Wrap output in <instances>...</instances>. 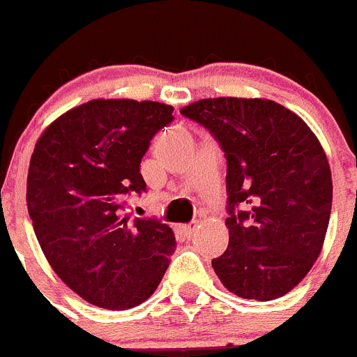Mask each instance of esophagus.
<instances>
[{
    "mask_svg": "<svg viewBox=\"0 0 357 357\" xmlns=\"http://www.w3.org/2000/svg\"><path fill=\"white\" fill-rule=\"evenodd\" d=\"M182 229H183V232H185V236H189V238H190V236H192L194 232H196L197 229H199V222L194 220V222H190V224L183 225Z\"/></svg>",
    "mask_w": 357,
    "mask_h": 357,
    "instance_id": "esophagus-1",
    "label": "esophagus"
}]
</instances>
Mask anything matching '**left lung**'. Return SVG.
<instances>
[{
  "mask_svg": "<svg viewBox=\"0 0 357 357\" xmlns=\"http://www.w3.org/2000/svg\"><path fill=\"white\" fill-rule=\"evenodd\" d=\"M180 114L213 135L227 161L229 246L211 260L218 280L243 298L274 300L319 257L333 183L309 126L267 98L218 97Z\"/></svg>",
  "mask_w": 357,
  "mask_h": 357,
  "instance_id": "obj_1",
  "label": "left lung"
}]
</instances>
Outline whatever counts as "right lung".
Returning <instances> with one entry per match:
<instances>
[{
  "mask_svg": "<svg viewBox=\"0 0 357 357\" xmlns=\"http://www.w3.org/2000/svg\"><path fill=\"white\" fill-rule=\"evenodd\" d=\"M174 107L98 98L43 132L27 174V210L45 257L81 298L111 310L154 294L175 236L158 218L123 217V197L146 192L140 161Z\"/></svg>",
  "mask_w": 357,
  "mask_h": 357,
  "instance_id": "1",
  "label": "right lung"
}]
</instances>
